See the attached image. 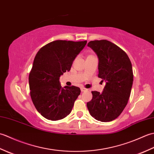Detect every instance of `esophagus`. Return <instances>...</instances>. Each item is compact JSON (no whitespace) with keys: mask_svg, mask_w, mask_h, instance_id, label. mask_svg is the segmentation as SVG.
<instances>
[{"mask_svg":"<svg viewBox=\"0 0 154 154\" xmlns=\"http://www.w3.org/2000/svg\"><path fill=\"white\" fill-rule=\"evenodd\" d=\"M81 91H82V92H84V91H88V89H86V88H85V87H81Z\"/></svg>","mask_w":154,"mask_h":154,"instance_id":"1","label":"esophagus"}]
</instances>
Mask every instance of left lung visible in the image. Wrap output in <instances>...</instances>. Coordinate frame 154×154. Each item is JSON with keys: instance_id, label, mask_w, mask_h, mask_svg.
Returning a JSON list of instances; mask_svg holds the SVG:
<instances>
[{"instance_id": "obj_1", "label": "left lung", "mask_w": 154, "mask_h": 154, "mask_svg": "<svg viewBox=\"0 0 154 154\" xmlns=\"http://www.w3.org/2000/svg\"><path fill=\"white\" fill-rule=\"evenodd\" d=\"M87 45L99 57L98 77L106 82L103 91H92L87 103L91 115L101 122H110L122 112L133 83L132 63L124 50L106 40L91 41Z\"/></svg>"}]
</instances>
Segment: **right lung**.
Instances as JSON below:
<instances>
[{
    "instance_id": "right-lung-1",
    "label": "right lung",
    "mask_w": 154,
    "mask_h": 154,
    "mask_svg": "<svg viewBox=\"0 0 154 154\" xmlns=\"http://www.w3.org/2000/svg\"><path fill=\"white\" fill-rule=\"evenodd\" d=\"M87 42L55 40L38 51L29 74V86L34 105L45 119L58 120L70 114L81 90L75 86L62 88L60 77L71 69Z\"/></svg>"
}]
</instances>
